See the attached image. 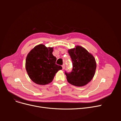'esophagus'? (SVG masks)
Listing matches in <instances>:
<instances>
[{
	"mask_svg": "<svg viewBox=\"0 0 121 121\" xmlns=\"http://www.w3.org/2000/svg\"><path fill=\"white\" fill-rule=\"evenodd\" d=\"M62 69H64L65 68V64H63V65L62 66Z\"/></svg>",
	"mask_w": 121,
	"mask_h": 121,
	"instance_id": "1",
	"label": "esophagus"
}]
</instances>
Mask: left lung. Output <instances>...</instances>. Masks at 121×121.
<instances>
[{
	"mask_svg": "<svg viewBox=\"0 0 121 121\" xmlns=\"http://www.w3.org/2000/svg\"><path fill=\"white\" fill-rule=\"evenodd\" d=\"M73 63L71 73L65 72L69 83L76 86H83L93 78L97 65L94 57L88 51L79 46L68 50Z\"/></svg>",
	"mask_w": 121,
	"mask_h": 121,
	"instance_id": "8db88e82",
	"label": "left lung"
}]
</instances>
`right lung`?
Wrapping results in <instances>:
<instances>
[{"label":"right lung","mask_w":121,"mask_h":121,"mask_svg":"<svg viewBox=\"0 0 121 121\" xmlns=\"http://www.w3.org/2000/svg\"><path fill=\"white\" fill-rule=\"evenodd\" d=\"M53 49L40 44L32 49L26 57V72L30 78L37 84L46 85L52 82L57 72L62 69L61 66L56 64Z\"/></svg>","instance_id":"1"}]
</instances>
